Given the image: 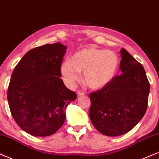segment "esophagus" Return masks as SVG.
Instances as JSON below:
<instances>
[{
  "label": "esophagus",
  "instance_id": "obj_1",
  "mask_svg": "<svg viewBox=\"0 0 159 159\" xmlns=\"http://www.w3.org/2000/svg\"><path fill=\"white\" fill-rule=\"evenodd\" d=\"M85 94V92H83V91H78V92H77V95L78 97H81V96H83V95H84Z\"/></svg>",
  "mask_w": 159,
  "mask_h": 159
}]
</instances>
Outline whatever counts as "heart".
<instances>
[{
	"mask_svg": "<svg viewBox=\"0 0 159 159\" xmlns=\"http://www.w3.org/2000/svg\"><path fill=\"white\" fill-rule=\"evenodd\" d=\"M119 67V58L115 52L96 47L75 52L63 63L61 73L65 81L73 86L79 79V72H84V79L89 87L98 89L108 84Z\"/></svg>",
	"mask_w": 159,
	"mask_h": 159,
	"instance_id": "1",
	"label": "heart"
}]
</instances>
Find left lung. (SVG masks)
<instances>
[{
	"label": "left lung",
	"mask_w": 159,
	"mask_h": 159,
	"mask_svg": "<svg viewBox=\"0 0 159 159\" xmlns=\"http://www.w3.org/2000/svg\"><path fill=\"white\" fill-rule=\"evenodd\" d=\"M120 57L122 74L89 94L91 121L101 134L110 137L134 128L145 115L148 102L150 84L143 65L123 48Z\"/></svg>",
	"instance_id": "left-lung-1"
}]
</instances>
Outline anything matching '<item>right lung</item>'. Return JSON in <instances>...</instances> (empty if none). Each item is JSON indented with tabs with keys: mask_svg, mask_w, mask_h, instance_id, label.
Wrapping results in <instances>:
<instances>
[{
	"mask_svg": "<svg viewBox=\"0 0 159 159\" xmlns=\"http://www.w3.org/2000/svg\"><path fill=\"white\" fill-rule=\"evenodd\" d=\"M67 47L60 43L30 50L11 77L7 98L18 126L35 137L50 136L64 124L65 110L77 97L60 77Z\"/></svg>",
	"mask_w": 159,
	"mask_h": 159,
	"instance_id": "add662e5",
	"label": "right lung"
}]
</instances>
